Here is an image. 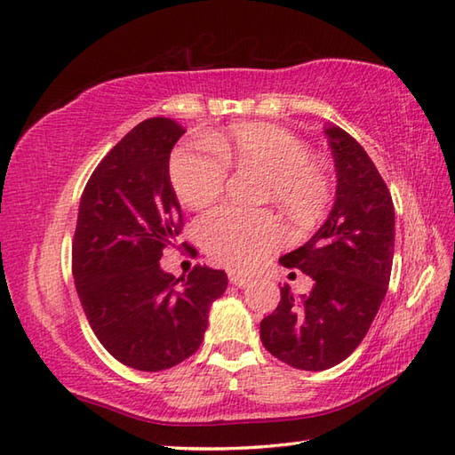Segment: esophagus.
<instances>
[{
	"mask_svg": "<svg viewBox=\"0 0 455 455\" xmlns=\"http://www.w3.org/2000/svg\"><path fill=\"white\" fill-rule=\"evenodd\" d=\"M251 278L245 275H239V272H229V284H234L237 288H245L249 286Z\"/></svg>",
	"mask_w": 455,
	"mask_h": 455,
	"instance_id": "esophagus-1",
	"label": "esophagus"
}]
</instances>
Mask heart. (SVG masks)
I'll return each instance as SVG.
<instances>
[{
    "label": "heart",
    "instance_id": "obj_1",
    "mask_svg": "<svg viewBox=\"0 0 455 455\" xmlns=\"http://www.w3.org/2000/svg\"><path fill=\"white\" fill-rule=\"evenodd\" d=\"M267 173L265 200H275L299 226H313L331 200L327 169L309 148L275 124H234L206 144L185 146L171 157V183L183 204L200 210L224 193L229 167ZM200 243L220 265L231 270L259 267L282 239L280 220L270 210L221 206L198 224Z\"/></svg>",
    "mask_w": 455,
    "mask_h": 455
}]
</instances>
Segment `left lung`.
<instances>
[{"mask_svg":"<svg viewBox=\"0 0 455 455\" xmlns=\"http://www.w3.org/2000/svg\"><path fill=\"white\" fill-rule=\"evenodd\" d=\"M337 167V198L325 224L304 247L280 259L313 278L296 299L280 288L278 307L260 321V340L288 366L321 371L340 364L366 337L386 298L395 212L386 180L355 138L325 128Z\"/></svg>","mask_w":455,"mask_h":455,"instance_id":"1","label":"left lung"}]
</instances>
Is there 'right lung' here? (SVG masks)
<instances>
[{"label":"right lung","instance_id":"add662e5","mask_svg":"<svg viewBox=\"0 0 455 455\" xmlns=\"http://www.w3.org/2000/svg\"><path fill=\"white\" fill-rule=\"evenodd\" d=\"M185 132L164 116L130 130L89 177L72 241V272L91 329L110 356L142 371L193 356L210 304L228 288L224 270L195 265L175 278L159 267L185 226L169 179L171 149Z\"/></svg>","mask_w":455,"mask_h":455}]
</instances>
